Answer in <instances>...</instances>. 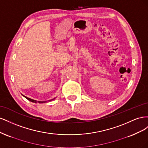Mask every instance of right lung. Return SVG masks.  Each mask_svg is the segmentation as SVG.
<instances>
[{"label":"right lung","instance_id":"right-lung-1","mask_svg":"<svg viewBox=\"0 0 148 148\" xmlns=\"http://www.w3.org/2000/svg\"><path fill=\"white\" fill-rule=\"evenodd\" d=\"M25 98H26V99H27L28 101H31V102H36V103L37 102V101H34V100H33V99H30V98H28V97H26V96H23ZM52 100H51V101H52ZM39 103H43V102H41V101H38Z\"/></svg>","mask_w":148,"mask_h":148}]
</instances>
